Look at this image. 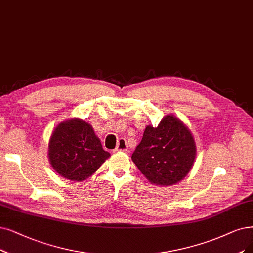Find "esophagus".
<instances>
[{"instance_id": "esophagus-1", "label": "esophagus", "mask_w": 253, "mask_h": 253, "mask_svg": "<svg viewBox=\"0 0 253 253\" xmlns=\"http://www.w3.org/2000/svg\"><path fill=\"white\" fill-rule=\"evenodd\" d=\"M126 150H127L126 141L125 139H119L117 146L114 149V153H119V151H121V153H125V151H126Z\"/></svg>"}]
</instances>
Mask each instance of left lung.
Returning a JSON list of instances; mask_svg holds the SVG:
<instances>
[{
	"label": "left lung",
	"instance_id": "1",
	"mask_svg": "<svg viewBox=\"0 0 253 253\" xmlns=\"http://www.w3.org/2000/svg\"><path fill=\"white\" fill-rule=\"evenodd\" d=\"M196 158V143L189 127L168 114L158 126L148 125L132 160L150 184L167 187L183 180Z\"/></svg>",
	"mask_w": 253,
	"mask_h": 253
}]
</instances>
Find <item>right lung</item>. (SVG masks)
I'll list each match as a JSON object with an SVG mask.
<instances>
[{
	"mask_svg": "<svg viewBox=\"0 0 253 253\" xmlns=\"http://www.w3.org/2000/svg\"><path fill=\"white\" fill-rule=\"evenodd\" d=\"M47 157L56 172L68 180L83 181L110 158L91 124L78 117L58 124L49 137Z\"/></svg>",
	"mask_w": 253,
	"mask_h": 253,
	"instance_id": "obj_1",
	"label": "right lung"
}]
</instances>
